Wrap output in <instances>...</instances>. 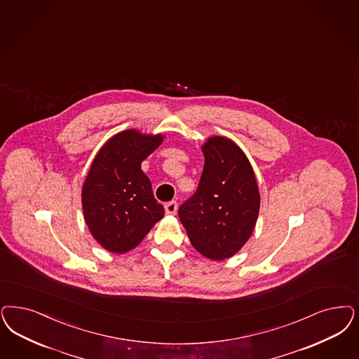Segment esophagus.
Returning <instances> with one entry per match:
<instances>
[{
    "mask_svg": "<svg viewBox=\"0 0 359 359\" xmlns=\"http://www.w3.org/2000/svg\"><path fill=\"white\" fill-rule=\"evenodd\" d=\"M164 208H165V213H167V215H175L176 210H177V203H176L175 200L168 201V203L164 205Z\"/></svg>",
    "mask_w": 359,
    "mask_h": 359,
    "instance_id": "esophagus-1",
    "label": "esophagus"
}]
</instances>
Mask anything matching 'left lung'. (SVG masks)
Returning a JSON list of instances; mask_svg holds the SVG:
<instances>
[{"label":"left lung","instance_id":"8db88e82","mask_svg":"<svg viewBox=\"0 0 359 359\" xmlns=\"http://www.w3.org/2000/svg\"><path fill=\"white\" fill-rule=\"evenodd\" d=\"M204 168L196 192L179 207L192 245L210 260L233 256L257 222L260 194L244 152L226 137L203 146Z\"/></svg>","mask_w":359,"mask_h":359}]
</instances>
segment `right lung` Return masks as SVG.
<instances>
[{"instance_id":"add662e5","label":"right lung","mask_w":359,"mask_h":359,"mask_svg":"<svg viewBox=\"0 0 359 359\" xmlns=\"http://www.w3.org/2000/svg\"><path fill=\"white\" fill-rule=\"evenodd\" d=\"M161 140V135L127 130L112 136L93 161L82 189V207L91 235L110 252L135 248L164 216L140 168Z\"/></svg>"}]
</instances>
